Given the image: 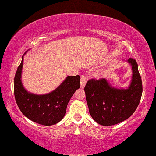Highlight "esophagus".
<instances>
[{
    "mask_svg": "<svg viewBox=\"0 0 156 156\" xmlns=\"http://www.w3.org/2000/svg\"><path fill=\"white\" fill-rule=\"evenodd\" d=\"M87 79L88 77L86 75H81V80H80V84H81V87L83 88L85 87L86 81H87Z\"/></svg>",
    "mask_w": 156,
    "mask_h": 156,
    "instance_id": "esophagus-1",
    "label": "esophagus"
}]
</instances>
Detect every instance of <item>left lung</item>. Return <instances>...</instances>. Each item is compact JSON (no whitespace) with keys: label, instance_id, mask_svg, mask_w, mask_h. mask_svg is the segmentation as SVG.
Returning <instances> with one entry per match:
<instances>
[{"label":"left lung","instance_id":"obj_1","mask_svg":"<svg viewBox=\"0 0 156 156\" xmlns=\"http://www.w3.org/2000/svg\"><path fill=\"white\" fill-rule=\"evenodd\" d=\"M133 76L127 89L112 87L106 79H91L86 83V93L89 113L97 123L112 126L131 117L139 105L142 94V79L136 59L129 58Z\"/></svg>","mask_w":156,"mask_h":156}]
</instances>
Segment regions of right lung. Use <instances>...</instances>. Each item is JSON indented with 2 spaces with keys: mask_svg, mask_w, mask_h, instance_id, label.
<instances>
[{
  "mask_svg": "<svg viewBox=\"0 0 156 156\" xmlns=\"http://www.w3.org/2000/svg\"><path fill=\"white\" fill-rule=\"evenodd\" d=\"M23 63V56L14 81L15 99L20 111L30 120L45 126L59 122L65 115L70 98L80 88V75L67 76L59 86L46 95H35L27 92L22 84Z\"/></svg>",
  "mask_w": 156,
  "mask_h": 156,
  "instance_id": "1",
  "label": "right lung"
}]
</instances>
